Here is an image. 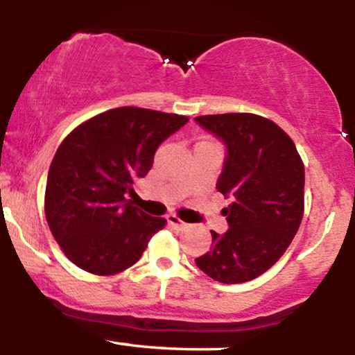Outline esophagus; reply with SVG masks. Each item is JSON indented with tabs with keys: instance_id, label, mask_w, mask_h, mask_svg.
I'll return each instance as SVG.
<instances>
[{
	"instance_id": "1",
	"label": "esophagus",
	"mask_w": 355,
	"mask_h": 355,
	"mask_svg": "<svg viewBox=\"0 0 355 355\" xmlns=\"http://www.w3.org/2000/svg\"><path fill=\"white\" fill-rule=\"evenodd\" d=\"M166 222H168V225H172L173 229H183V227H187V223L183 222V220L178 218L175 214L166 215Z\"/></svg>"
}]
</instances>
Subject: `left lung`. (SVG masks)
<instances>
[{"label":"left lung","mask_w":355,"mask_h":355,"mask_svg":"<svg viewBox=\"0 0 355 355\" xmlns=\"http://www.w3.org/2000/svg\"><path fill=\"white\" fill-rule=\"evenodd\" d=\"M227 148L217 190L229 230H211V247L195 263L222 284H242L267 272L299 230L304 215V164L291 137L267 118L225 113L195 118Z\"/></svg>","instance_id":"left-lung-1"}]
</instances>
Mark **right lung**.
Returning a JSON list of instances; mask_svg holds the SVG:
<instances>
[{
  "mask_svg": "<svg viewBox=\"0 0 355 355\" xmlns=\"http://www.w3.org/2000/svg\"><path fill=\"white\" fill-rule=\"evenodd\" d=\"M189 121L175 113L121 107L76 126L50 165L44 214L61 250L89 274L113 275L138 262L165 218L128 197L150 172L160 144Z\"/></svg>",
  "mask_w": 355,
  "mask_h": 355,
  "instance_id": "right-lung-1",
  "label": "right lung"
}]
</instances>
